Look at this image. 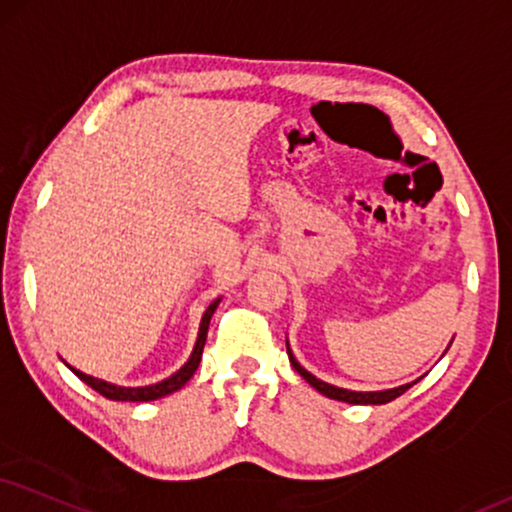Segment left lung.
<instances>
[{
	"mask_svg": "<svg viewBox=\"0 0 512 512\" xmlns=\"http://www.w3.org/2000/svg\"><path fill=\"white\" fill-rule=\"evenodd\" d=\"M287 353H289V363H292V368L299 372L304 380L311 384L313 389H318L320 394L327 396V399H334V401H344V403H358V406H380V403H389L394 401L396 396H401L403 391L413 387L415 382L410 384H401V387H394V389H384V391H351V389H342V387H334V384H327L323 380H318V377L311 375L304 365L294 358L292 349H289V342H287Z\"/></svg>",
	"mask_w": 512,
	"mask_h": 512,
	"instance_id": "8db88e82",
	"label": "left lung"
}]
</instances>
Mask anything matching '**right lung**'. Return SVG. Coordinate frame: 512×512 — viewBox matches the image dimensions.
I'll return each instance as SVG.
<instances>
[{
  "instance_id": "add662e5",
  "label": "right lung",
  "mask_w": 512,
  "mask_h": 512,
  "mask_svg": "<svg viewBox=\"0 0 512 512\" xmlns=\"http://www.w3.org/2000/svg\"><path fill=\"white\" fill-rule=\"evenodd\" d=\"M220 304V299L213 301L211 306L206 308V313L201 315V325H199V334H197V344H194L192 349V356L187 358V363L182 365L178 372H173V375L166 377V380L156 382V384H147V387H118V384H111L106 380H99V377H92V375H85V372L71 368L75 375L80 377L82 382L87 384V387H92L94 391H99V394L106 396V399L111 401H156L161 399V396H168L173 394V391H178L185 387L189 382V377L194 375L199 368V361H201V353H204V344H206V334H208V323H211V315L216 313V308Z\"/></svg>"
}]
</instances>
